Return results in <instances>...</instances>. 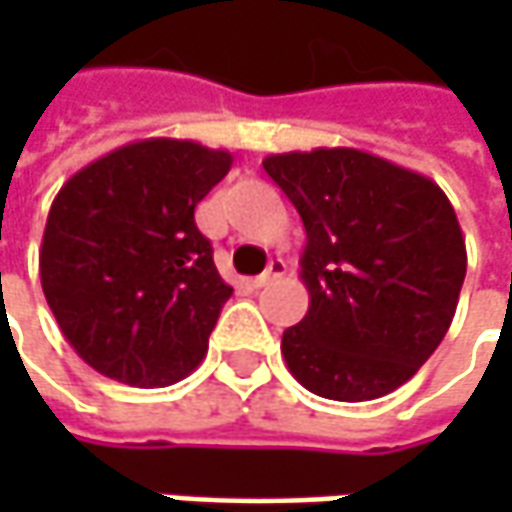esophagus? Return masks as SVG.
<instances>
[{
	"mask_svg": "<svg viewBox=\"0 0 512 512\" xmlns=\"http://www.w3.org/2000/svg\"><path fill=\"white\" fill-rule=\"evenodd\" d=\"M285 273H287V265H285V262H282V259H273V262L267 265L265 273L253 279V285H256V287H265V285H270V282H276V279H282Z\"/></svg>",
	"mask_w": 512,
	"mask_h": 512,
	"instance_id": "esophagus-1",
	"label": "esophagus"
}]
</instances>
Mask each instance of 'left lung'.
I'll list each match as a JSON object with an SVG mask.
<instances>
[{
  "instance_id": "obj_1",
  "label": "left lung",
  "mask_w": 512,
  "mask_h": 512,
  "mask_svg": "<svg viewBox=\"0 0 512 512\" xmlns=\"http://www.w3.org/2000/svg\"><path fill=\"white\" fill-rule=\"evenodd\" d=\"M267 176L305 222L310 307L282 336L293 379L370 402L416 376L456 316L467 250L433 179L356 148L273 153Z\"/></svg>"
}]
</instances>
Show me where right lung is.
<instances>
[{
  "label": "right lung",
  "instance_id": "obj_1",
  "mask_svg": "<svg viewBox=\"0 0 512 512\" xmlns=\"http://www.w3.org/2000/svg\"><path fill=\"white\" fill-rule=\"evenodd\" d=\"M233 165L190 139H139L56 193L39 276L79 359L130 387H168L205 359L230 299L193 210Z\"/></svg>",
  "mask_w": 512,
  "mask_h": 512
}]
</instances>
